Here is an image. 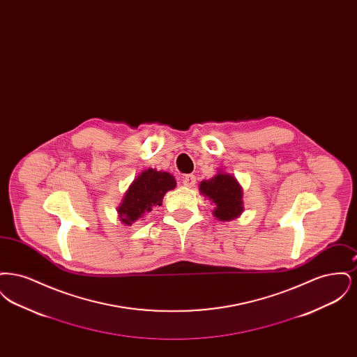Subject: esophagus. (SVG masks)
I'll return each instance as SVG.
<instances>
[{
	"mask_svg": "<svg viewBox=\"0 0 357 357\" xmlns=\"http://www.w3.org/2000/svg\"><path fill=\"white\" fill-rule=\"evenodd\" d=\"M182 183H183V186L194 187L197 183V179H195L194 175H186V176H183Z\"/></svg>",
	"mask_w": 357,
	"mask_h": 357,
	"instance_id": "esophagus-1",
	"label": "esophagus"
}]
</instances>
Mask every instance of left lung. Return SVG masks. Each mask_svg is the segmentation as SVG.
Masks as SVG:
<instances>
[{
    "label": "left lung",
    "mask_w": 357,
    "mask_h": 357,
    "mask_svg": "<svg viewBox=\"0 0 357 357\" xmlns=\"http://www.w3.org/2000/svg\"><path fill=\"white\" fill-rule=\"evenodd\" d=\"M201 194L215 204L213 214L221 221L237 218L242 213V190L237 179L230 174L220 172L214 178L199 185Z\"/></svg>",
    "instance_id": "1"
}]
</instances>
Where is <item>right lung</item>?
Segmentation results:
<instances>
[{
  "label": "right lung",
  "instance_id": "obj_1",
  "mask_svg": "<svg viewBox=\"0 0 357 357\" xmlns=\"http://www.w3.org/2000/svg\"><path fill=\"white\" fill-rule=\"evenodd\" d=\"M176 186L174 176L162 171H143L130 186L118 208L120 221L131 225L143 214L150 213L153 207L160 206L165 194Z\"/></svg>",
  "mask_w": 357,
  "mask_h": 357
}]
</instances>
